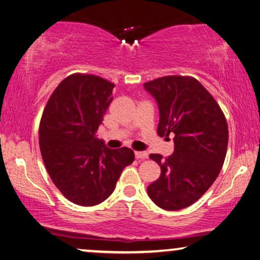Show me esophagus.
I'll use <instances>...</instances> for the list:
<instances>
[{
	"label": "esophagus",
	"mask_w": 260,
	"mask_h": 260,
	"mask_svg": "<svg viewBox=\"0 0 260 260\" xmlns=\"http://www.w3.org/2000/svg\"><path fill=\"white\" fill-rule=\"evenodd\" d=\"M135 157L138 159H146L148 158V152L147 151H135Z\"/></svg>",
	"instance_id": "34e87169"
}]
</instances>
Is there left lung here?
I'll return each mask as SVG.
<instances>
[{
	"label": "left lung",
	"instance_id": "obj_1",
	"mask_svg": "<svg viewBox=\"0 0 260 260\" xmlns=\"http://www.w3.org/2000/svg\"><path fill=\"white\" fill-rule=\"evenodd\" d=\"M159 110L157 133H174V152L150 158L160 177L147 188L151 201L167 211L187 208L212 186L225 161L228 126L221 109L200 81L170 76L143 85Z\"/></svg>",
	"mask_w": 260,
	"mask_h": 260
}]
</instances>
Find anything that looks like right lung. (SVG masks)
Masks as SVG:
<instances>
[{"label":"right lung","instance_id":"add662e5","mask_svg":"<svg viewBox=\"0 0 260 260\" xmlns=\"http://www.w3.org/2000/svg\"><path fill=\"white\" fill-rule=\"evenodd\" d=\"M113 87L103 78L72 74L56 88L42 113V159L55 186L74 204L102 203L134 160L133 150L110 149L96 136Z\"/></svg>","mask_w":260,"mask_h":260}]
</instances>
